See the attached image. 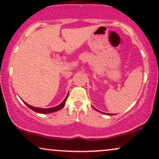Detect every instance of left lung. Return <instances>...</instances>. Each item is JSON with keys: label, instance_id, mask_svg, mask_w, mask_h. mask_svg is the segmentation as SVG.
<instances>
[{"label": "left lung", "instance_id": "obj_1", "mask_svg": "<svg viewBox=\"0 0 159 159\" xmlns=\"http://www.w3.org/2000/svg\"><path fill=\"white\" fill-rule=\"evenodd\" d=\"M94 109L97 110V109H96V108H94ZM97 111H98V110H97ZM98 111L100 112V113H103V114H108V115H114V114H107V113H104V112H101V111Z\"/></svg>", "mask_w": 159, "mask_h": 159}]
</instances>
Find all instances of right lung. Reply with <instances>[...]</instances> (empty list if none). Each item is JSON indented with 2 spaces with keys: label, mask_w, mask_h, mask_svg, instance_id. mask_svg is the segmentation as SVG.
<instances>
[{
  "label": "right lung",
  "mask_w": 159,
  "mask_h": 159,
  "mask_svg": "<svg viewBox=\"0 0 159 159\" xmlns=\"http://www.w3.org/2000/svg\"><path fill=\"white\" fill-rule=\"evenodd\" d=\"M68 94H69V93L67 94V97L65 98V100H64L63 101H62L61 103L59 104V105L56 106H55V107H52V108H37V107H34V106H30L28 103H26L25 102H24V101L23 102L25 103V104L28 106V107H29V108H31V109L33 110V111L37 112V113H39V114H49V113H53V112L59 111L60 109H61V108H63V106H65V104L66 103V100H67V99Z\"/></svg>",
  "instance_id": "add662e5"
}]
</instances>
